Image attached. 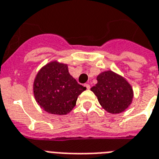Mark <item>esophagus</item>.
Here are the masks:
<instances>
[{
  "label": "esophagus",
  "instance_id": "obj_1",
  "mask_svg": "<svg viewBox=\"0 0 159 159\" xmlns=\"http://www.w3.org/2000/svg\"><path fill=\"white\" fill-rule=\"evenodd\" d=\"M84 86H85L86 88H87V89H90V85H89V84H84Z\"/></svg>",
  "mask_w": 159,
  "mask_h": 159
}]
</instances>
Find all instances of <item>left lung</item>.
Returning a JSON list of instances; mask_svg holds the SVG:
<instances>
[{"label": "left lung", "instance_id": "left-lung-1", "mask_svg": "<svg viewBox=\"0 0 159 159\" xmlns=\"http://www.w3.org/2000/svg\"><path fill=\"white\" fill-rule=\"evenodd\" d=\"M99 104L110 114H119L132 104L134 90L124 76L112 70L103 71L97 76V84L90 89Z\"/></svg>", "mask_w": 159, "mask_h": 159}]
</instances>
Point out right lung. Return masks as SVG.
I'll return each instance as SVG.
<instances>
[{
  "instance_id": "right-lung-1",
  "label": "right lung",
  "mask_w": 159,
  "mask_h": 159,
  "mask_svg": "<svg viewBox=\"0 0 159 159\" xmlns=\"http://www.w3.org/2000/svg\"><path fill=\"white\" fill-rule=\"evenodd\" d=\"M86 89L70 75L67 64L52 60L40 68L33 82L38 105L49 114L65 115L75 106L79 95Z\"/></svg>"
}]
</instances>
